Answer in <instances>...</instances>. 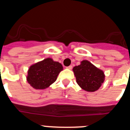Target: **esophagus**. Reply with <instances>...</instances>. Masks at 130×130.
<instances>
[{"mask_svg": "<svg viewBox=\"0 0 130 130\" xmlns=\"http://www.w3.org/2000/svg\"><path fill=\"white\" fill-rule=\"evenodd\" d=\"M72 68H73V66H72V65H70V66H68V67H66V68L69 69V70H72Z\"/></svg>", "mask_w": 130, "mask_h": 130, "instance_id": "1", "label": "esophagus"}]
</instances>
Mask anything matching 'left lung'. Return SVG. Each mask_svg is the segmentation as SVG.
Listing matches in <instances>:
<instances>
[{"label":"left lung","mask_w":130,"mask_h":130,"mask_svg":"<svg viewBox=\"0 0 130 130\" xmlns=\"http://www.w3.org/2000/svg\"><path fill=\"white\" fill-rule=\"evenodd\" d=\"M73 71L77 83L86 91L97 90L105 79L104 72L88 60H83L80 65L73 68Z\"/></svg>","instance_id":"left-lung-1"}]
</instances>
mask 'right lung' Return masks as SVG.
<instances>
[{
	"instance_id": "1",
	"label": "right lung",
	"mask_w": 130,
	"mask_h": 130,
	"mask_svg": "<svg viewBox=\"0 0 130 130\" xmlns=\"http://www.w3.org/2000/svg\"><path fill=\"white\" fill-rule=\"evenodd\" d=\"M60 63L50 58L33 64L28 71L27 81L36 89H44L53 83L62 70Z\"/></svg>"
}]
</instances>
